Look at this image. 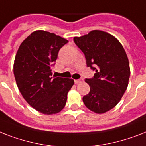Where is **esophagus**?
Instances as JSON below:
<instances>
[{"instance_id":"esophagus-1","label":"esophagus","mask_w":146,"mask_h":146,"mask_svg":"<svg viewBox=\"0 0 146 146\" xmlns=\"http://www.w3.org/2000/svg\"><path fill=\"white\" fill-rule=\"evenodd\" d=\"M74 82H75V84H79V83H80V82H82V79H75V80H74Z\"/></svg>"}]
</instances>
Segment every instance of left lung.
Masks as SVG:
<instances>
[{"label": "left lung", "mask_w": 146, "mask_h": 146, "mask_svg": "<svg viewBox=\"0 0 146 146\" xmlns=\"http://www.w3.org/2000/svg\"><path fill=\"white\" fill-rule=\"evenodd\" d=\"M73 40L85 54L87 67L95 70L93 78L85 79L90 92L82 100L92 112L105 113L118 104L128 85L131 70L124 48L112 34L100 30Z\"/></svg>", "instance_id": "8db88e82"}]
</instances>
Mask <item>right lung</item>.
<instances>
[{
  "label": "right lung",
  "instance_id": "obj_1",
  "mask_svg": "<svg viewBox=\"0 0 146 146\" xmlns=\"http://www.w3.org/2000/svg\"><path fill=\"white\" fill-rule=\"evenodd\" d=\"M68 40L56 34L35 31L21 43L13 73L19 92L28 104L45 115L58 113L65 106L72 79L52 76L60 48Z\"/></svg>",
  "mask_w": 146,
  "mask_h": 146
}]
</instances>
